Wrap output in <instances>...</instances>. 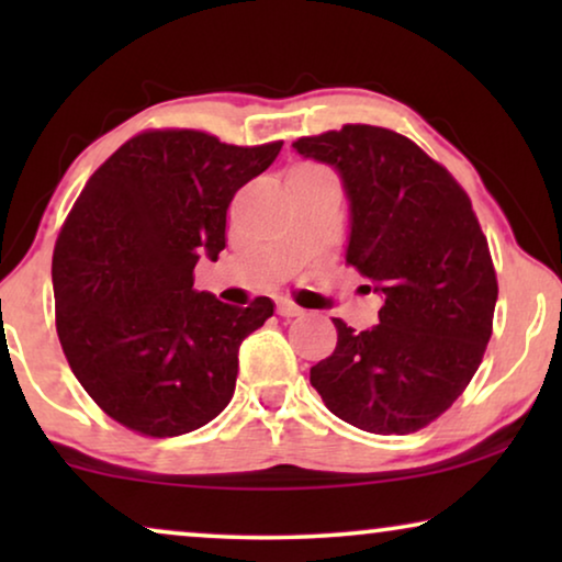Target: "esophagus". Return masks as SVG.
Here are the masks:
<instances>
[{"mask_svg":"<svg viewBox=\"0 0 562 562\" xmlns=\"http://www.w3.org/2000/svg\"><path fill=\"white\" fill-rule=\"evenodd\" d=\"M276 312H279L281 317H302V314H304L302 306L291 304V302H286V299H281V302L276 304Z\"/></svg>","mask_w":562,"mask_h":562,"instance_id":"esophagus-1","label":"esophagus"}]
</instances>
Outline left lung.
Instances as JSON below:
<instances>
[{
	"label": "left lung",
	"instance_id": "obj_1",
	"mask_svg": "<svg viewBox=\"0 0 562 562\" xmlns=\"http://www.w3.org/2000/svg\"><path fill=\"white\" fill-rule=\"evenodd\" d=\"M333 166L350 206L345 260L381 294L379 325L333 319V356L310 381L335 417L373 435H409L450 409L479 371L498 296L488 243L460 183L409 137L345 125L299 137Z\"/></svg>",
	"mask_w": 562,
	"mask_h": 562
}]
</instances>
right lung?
<instances>
[{"label":"right lung","instance_id":"right-lung-1","mask_svg":"<svg viewBox=\"0 0 562 562\" xmlns=\"http://www.w3.org/2000/svg\"><path fill=\"white\" fill-rule=\"evenodd\" d=\"M281 145L150 130L112 153L76 199L53 250L58 340L87 394L127 429L187 435L233 398L237 350L273 302H220L194 289V266L217 260L235 191Z\"/></svg>","mask_w":562,"mask_h":562}]
</instances>
